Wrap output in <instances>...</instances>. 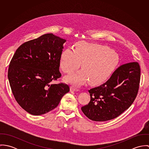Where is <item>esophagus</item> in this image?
<instances>
[{
  "instance_id": "1",
  "label": "esophagus",
  "mask_w": 149,
  "mask_h": 149,
  "mask_svg": "<svg viewBox=\"0 0 149 149\" xmlns=\"http://www.w3.org/2000/svg\"><path fill=\"white\" fill-rule=\"evenodd\" d=\"M70 91H79V89L75 88V87H73V86H71L70 87Z\"/></svg>"
}]
</instances>
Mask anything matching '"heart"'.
Here are the masks:
<instances>
[{
  "instance_id": "b5f03b06",
  "label": "heart",
  "mask_w": 149,
  "mask_h": 149,
  "mask_svg": "<svg viewBox=\"0 0 149 149\" xmlns=\"http://www.w3.org/2000/svg\"><path fill=\"white\" fill-rule=\"evenodd\" d=\"M119 61V55L113 49L104 45L80 41L76 43L74 49L68 47L61 52L60 66L64 72L70 74L82 63L83 69L66 76L65 81L79 86L89 80L91 83L99 84L111 77Z\"/></svg>"
}]
</instances>
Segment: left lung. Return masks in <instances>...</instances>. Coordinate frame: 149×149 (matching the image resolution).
<instances>
[{"instance_id":"left-lung-1","label":"left lung","mask_w":149,"mask_h":149,"mask_svg":"<svg viewBox=\"0 0 149 149\" xmlns=\"http://www.w3.org/2000/svg\"><path fill=\"white\" fill-rule=\"evenodd\" d=\"M141 69L136 62L119 66L105 83L88 91L91 100L81 110L89 119H113L131 106L137 95Z\"/></svg>"}]
</instances>
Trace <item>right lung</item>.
<instances>
[{
    "label": "right lung",
    "instance_id": "obj_1",
    "mask_svg": "<svg viewBox=\"0 0 149 149\" xmlns=\"http://www.w3.org/2000/svg\"><path fill=\"white\" fill-rule=\"evenodd\" d=\"M66 40L52 33L21 45L14 54L8 79L14 96L23 109L41 115L58 106L69 87L52 84L61 76L60 57Z\"/></svg>",
    "mask_w": 149,
    "mask_h": 149
}]
</instances>
